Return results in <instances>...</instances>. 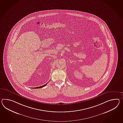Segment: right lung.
<instances>
[{"instance_id":"add662e5","label":"right lung","mask_w":123,"mask_h":123,"mask_svg":"<svg viewBox=\"0 0 123 123\" xmlns=\"http://www.w3.org/2000/svg\"><path fill=\"white\" fill-rule=\"evenodd\" d=\"M47 84H48V83H47V84H45L44 85H43V86H40V87H32V88H42L43 87L45 86Z\"/></svg>"}]
</instances>
